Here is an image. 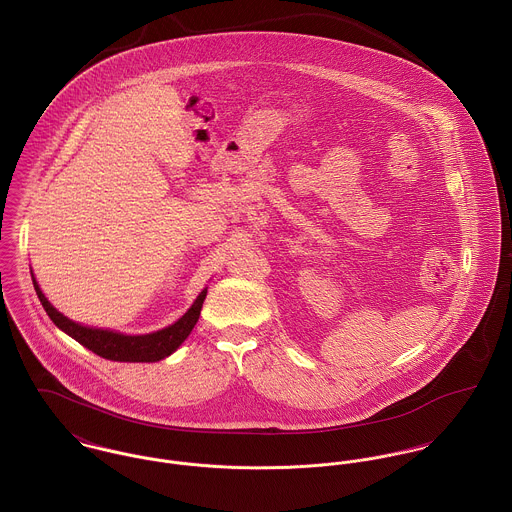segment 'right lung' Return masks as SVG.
<instances>
[{"instance_id":"right-lung-1","label":"right lung","mask_w":512,"mask_h":512,"mask_svg":"<svg viewBox=\"0 0 512 512\" xmlns=\"http://www.w3.org/2000/svg\"><path fill=\"white\" fill-rule=\"evenodd\" d=\"M31 277H33V273H31ZM33 286L37 290V296H39L45 312L49 314V318L57 324L62 332H66L70 338H74L78 343H82L84 347H88L90 351H94L96 355H100L104 359L133 361V363L135 361L137 363L161 361V359L169 357L172 351H176V347L188 338V334L196 326V322L200 318L204 298H206V292H208L204 288L200 292V296L194 300V304L188 308V312L169 328L159 330L155 334H147V336H123V334L110 332V330L86 328V326H80V324L68 320L45 298V294L41 292L35 277H33Z\"/></svg>"}]
</instances>
